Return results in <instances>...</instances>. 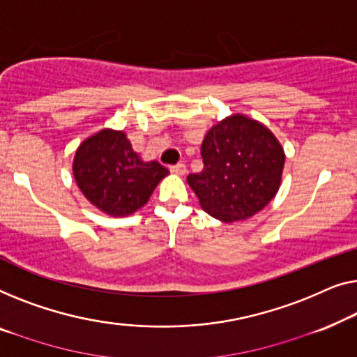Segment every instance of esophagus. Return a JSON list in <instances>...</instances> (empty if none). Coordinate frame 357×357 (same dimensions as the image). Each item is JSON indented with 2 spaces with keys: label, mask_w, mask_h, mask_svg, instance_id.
I'll use <instances>...</instances> for the list:
<instances>
[{
  "label": "esophagus",
  "mask_w": 357,
  "mask_h": 357,
  "mask_svg": "<svg viewBox=\"0 0 357 357\" xmlns=\"http://www.w3.org/2000/svg\"><path fill=\"white\" fill-rule=\"evenodd\" d=\"M169 172L178 174V176H183L185 173V165L184 163H178V165H173V167H169Z\"/></svg>",
  "instance_id": "1"
}]
</instances>
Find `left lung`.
I'll list each match as a JSON object with an SVG mask.
<instances>
[{
	"mask_svg": "<svg viewBox=\"0 0 357 357\" xmlns=\"http://www.w3.org/2000/svg\"><path fill=\"white\" fill-rule=\"evenodd\" d=\"M200 155L204 169L188 176L200 207L225 223L250 218L275 197L284 152L272 130L233 114L208 130Z\"/></svg>",
	"mask_w": 357,
	"mask_h": 357,
	"instance_id": "left-lung-1",
	"label": "left lung"
}]
</instances>
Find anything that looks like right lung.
<instances>
[{
    "label": "right lung",
    "instance_id": "1",
    "mask_svg": "<svg viewBox=\"0 0 357 357\" xmlns=\"http://www.w3.org/2000/svg\"><path fill=\"white\" fill-rule=\"evenodd\" d=\"M73 173L89 202L113 217L144 207L169 174L158 162H142L126 134L113 129L100 130L79 145Z\"/></svg>",
    "mask_w": 357,
    "mask_h": 357
}]
</instances>
